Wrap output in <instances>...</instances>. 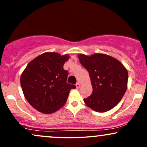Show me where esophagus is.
Returning <instances> with one entry per match:
<instances>
[{
    "instance_id": "esophagus-1",
    "label": "esophagus",
    "mask_w": 147,
    "mask_h": 147,
    "mask_svg": "<svg viewBox=\"0 0 147 147\" xmlns=\"http://www.w3.org/2000/svg\"><path fill=\"white\" fill-rule=\"evenodd\" d=\"M76 87H77V88H80V84L79 83L76 84Z\"/></svg>"
}]
</instances>
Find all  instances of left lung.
<instances>
[{
    "instance_id": "8db88e82",
    "label": "left lung",
    "mask_w": 147,
    "mask_h": 147,
    "mask_svg": "<svg viewBox=\"0 0 147 147\" xmlns=\"http://www.w3.org/2000/svg\"><path fill=\"white\" fill-rule=\"evenodd\" d=\"M81 64L90 75L92 92L84 101L99 113L111 110L120 102L127 89V70L120 61L104 54L78 55Z\"/></svg>"
}]
</instances>
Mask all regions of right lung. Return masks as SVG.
Listing matches in <instances>:
<instances>
[{
  "label": "right lung",
  "mask_w": 147,
  "mask_h": 147,
  "mask_svg": "<svg viewBox=\"0 0 147 147\" xmlns=\"http://www.w3.org/2000/svg\"><path fill=\"white\" fill-rule=\"evenodd\" d=\"M69 56L57 52H45L28 64L21 76L25 99L36 110L45 114L63 107L70 90L75 85L66 82L68 72L63 64Z\"/></svg>",
  "instance_id": "obj_1"
}]
</instances>
